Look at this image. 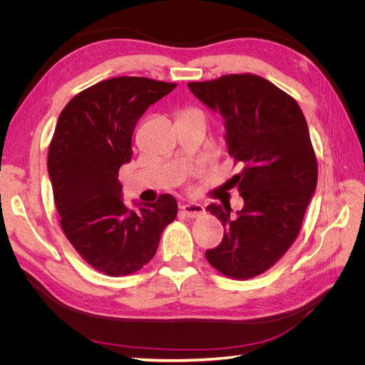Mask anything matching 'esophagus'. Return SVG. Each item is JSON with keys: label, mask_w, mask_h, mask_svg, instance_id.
Masks as SVG:
<instances>
[{"label": "esophagus", "mask_w": 365, "mask_h": 365, "mask_svg": "<svg viewBox=\"0 0 365 365\" xmlns=\"http://www.w3.org/2000/svg\"><path fill=\"white\" fill-rule=\"evenodd\" d=\"M204 205L200 202H189L181 205V212L187 216V217H196L200 216L201 213H204Z\"/></svg>", "instance_id": "34e87169"}]
</instances>
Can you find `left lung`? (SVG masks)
Returning a JSON list of instances; mask_svg holds the SVG:
<instances>
[{"mask_svg": "<svg viewBox=\"0 0 365 365\" xmlns=\"http://www.w3.org/2000/svg\"><path fill=\"white\" fill-rule=\"evenodd\" d=\"M187 86L222 117L228 153L244 165L230 180L244 208L231 216L230 205L207 207L222 222L224 239L205 257L228 277H256L292 245L317 189L306 118L291 96L259 76L230 74Z\"/></svg>", "mask_w": 365, "mask_h": 365, "instance_id": "1", "label": "left lung"}]
</instances>
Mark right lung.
I'll return each instance as SVG.
<instances>
[{
  "mask_svg": "<svg viewBox=\"0 0 365 365\" xmlns=\"http://www.w3.org/2000/svg\"><path fill=\"white\" fill-rule=\"evenodd\" d=\"M175 86L114 77L73 97L58 118L47 168L61 227L83 260L106 275L146 264L178 212L172 195L129 208L118 181L120 168L130 163L138 118Z\"/></svg>",
  "mask_w": 365,
  "mask_h": 365,
  "instance_id": "obj_1",
  "label": "right lung"
}]
</instances>
